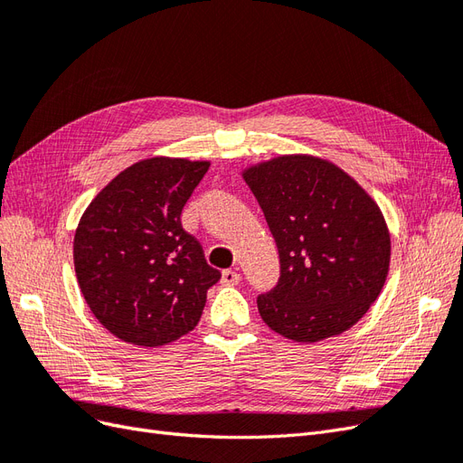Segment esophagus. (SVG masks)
Masks as SVG:
<instances>
[{"instance_id": "1", "label": "esophagus", "mask_w": 463, "mask_h": 463, "mask_svg": "<svg viewBox=\"0 0 463 463\" xmlns=\"http://www.w3.org/2000/svg\"><path fill=\"white\" fill-rule=\"evenodd\" d=\"M220 282H222L223 286H237V284L241 282V274L235 272V270H223V272H222V278H220Z\"/></svg>"}]
</instances>
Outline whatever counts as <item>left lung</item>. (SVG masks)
Segmentation results:
<instances>
[{
  "label": "left lung",
  "instance_id": "8db88e82",
  "mask_svg": "<svg viewBox=\"0 0 463 463\" xmlns=\"http://www.w3.org/2000/svg\"><path fill=\"white\" fill-rule=\"evenodd\" d=\"M243 179L279 253V279L257 298L284 338L313 344L352 328L381 296L390 232L381 208L335 164L286 154L249 165Z\"/></svg>",
  "mask_w": 463,
  "mask_h": 463
}]
</instances>
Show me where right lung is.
<instances>
[{
  "mask_svg": "<svg viewBox=\"0 0 463 463\" xmlns=\"http://www.w3.org/2000/svg\"><path fill=\"white\" fill-rule=\"evenodd\" d=\"M206 160L154 156L118 174L87 206L75 232L77 282L116 338L158 347L201 320L220 272L181 226Z\"/></svg>",
  "mask_w": 463,
  "mask_h": 463,
  "instance_id": "add662e5",
  "label": "right lung"
}]
</instances>
